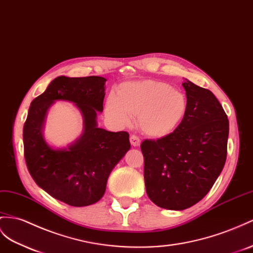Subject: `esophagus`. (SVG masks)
Wrapping results in <instances>:
<instances>
[{
  "instance_id": "obj_1",
  "label": "esophagus",
  "mask_w": 253,
  "mask_h": 253,
  "mask_svg": "<svg viewBox=\"0 0 253 253\" xmlns=\"http://www.w3.org/2000/svg\"><path fill=\"white\" fill-rule=\"evenodd\" d=\"M130 143H131L132 146H139L140 143H141V140H140V138L138 137V135L131 134L130 135Z\"/></svg>"
}]
</instances>
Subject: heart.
Segmentation results:
<instances>
[{
	"instance_id": "1",
	"label": "heart",
	"mask_w": 253,
	"mask_h": 253,
	"mask_svg": "<svg viewBox=\"0 0 253 253\" xmlns=\"http://www.w3.org/2000/svg\"><path fill=\"white\" fill-rule=\"evenodd\" d=\"M188 110L184 93L156 80L131 81L121 84L106 100L108 118L118 125H127L138 116V126L145 134L163 138L182 124Z\"/></svg>"
}]
</instances>
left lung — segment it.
Here are the masks:
<instances>
[{
	"instance_id": "1",
	"label": "left lung",
	"mask_w": 253,
	"mask_h": 253,
	"mask_svg": "<svg viewBox=\"0 0 253 253\" xmlns=\"http://www.w3.org/2000/svg\"><path fill=\"white\" fill-rule=\"evenodd\" d=\"M188 110L172 133L144 140L148 198L161 209L183 211L202 200L221 173L228 152L229 120L210 89L186 80Z\"/></svg>"
}]
</instances>
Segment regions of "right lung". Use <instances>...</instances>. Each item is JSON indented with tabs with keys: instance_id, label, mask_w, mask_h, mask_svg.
Listing matches in <instances>:
<instances>
[{
	"instance_id": "right-lung-1",
	"label": "right lung",
	"mask_w": 253,
	"mask_h": 253,
	"mask_svg": "<svg viewBox=\"0 0 253 253\" xmlns=\"http://www.w3.org/2000/svg\"><path fill=\"white\" fill-rule=\"evenodd\" d=\"M102 77H57L31 102L23 126L24 158L35 183L51 197L71 206L100 200L110 172L130 148L127 131L111 132L96 125L105 98ZM75 102L84 119V133L68 150H52L43 141L44 115L54 100Z\"/></svg>"
}]
</instances>
